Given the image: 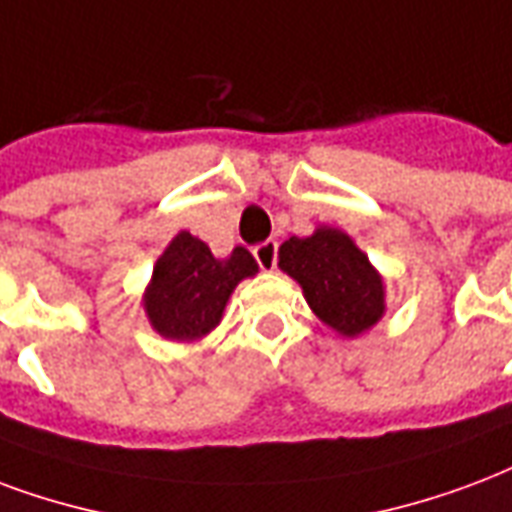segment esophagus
<instances>
[{
    "label": "esophagus",
    "instance_id": "obj_1",
    "mask_svg": "<svg viewBox=\"0 0 512 512\" xmlns=\"http://www.w3.org/2000/svg\"><path fill=\"white\" fill-rule=\"evenodd\" d=\"M276 249H279L276 241H263L260 246H255V260L263 271H274L276 268Z\"/></svg>",
    "mask_w": 512,
    "mask_h": 512
}]
</instances>
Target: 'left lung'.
<instances>
[{
	"label": "left lung",
	"mask_w": 512,
	"mask_h": 512,
	"mask_svg": "<svg viewBox=\"0 0 512 512\" xmlns=\"http://www.w3.org/2000/svg\"><path fill=\"white\" fill-rule=\"evenodd\" d=\"M279 268L301 285L314 317L344 339L366 333L385 314L382 274L339 227L320 225L312 236L287 238Z\"/></svg>",
	"instance_id": "1"
}]
</instances>
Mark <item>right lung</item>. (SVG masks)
Listing matches in <instances>:
<instances>
[{
    "mask_svg": "<svg viewBox=\"0 0 512 512\" xmlns=\"http://www.w3.org/2000/svg\"><path fill=\"white\" fill-rule=\"evenodd\" d=\"M257 271L255 257L244 246L227 257H214L206 241L181 230L157 257L143 290L149 325L168 342H200L222 323L238 282Z\"/></svg>",
    "mask_w": 512,
    "mask_h": 512,
    "instance_id": "1",
    "label": "right lung"
}]
</instances>
